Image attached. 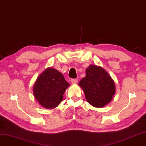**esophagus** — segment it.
Here are the masks:
<instances>
[{"label":"esophagus","mask_w":146,"mask_h":146,"mask_svg":"<svg viewBox=\"0 0 146 146\" xmlns=\"http://www.w3.org/2000/svg\"><path fill=\"white\" fill-rule=\"evenodd\" d=\"M77 82H78V79H71V84H77Z\"/></svg>","instance_id":"esophagus-1"}]
</instances>
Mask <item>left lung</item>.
Segmentation results:
<instances>
[{
    "mask_svg": "<svg viewBox=\"0 0 146 146\" xmlns=\"http://www.w3.org/2000/svg\"><path fill=\"white\" fill-rule=\"evenodd\" d=\"M79 86L88 103L96 108H102L110 103L116 92L110 75L102 67L92 64L86 69V77L81 79Z\"/></svg>",
    "mask_w": 146,
    "mask_h": 146,
    "instance_id": "8db88e82",
    "label": "left lung"
}]
</instances>
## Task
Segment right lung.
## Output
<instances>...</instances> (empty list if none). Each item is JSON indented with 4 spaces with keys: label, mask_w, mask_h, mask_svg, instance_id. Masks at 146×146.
Masks as SVG:
<instances>
[{
    "label": "right lung",
    "mask_w": 146,
    "mask_h": 146,
    "mask_svg": "<svg viewBox=\"0 0 146 146\" xmlns=\"http://www.w3.org/2000/svg\"><path fill=\"white\" fill-rule=\"evenodd\" d=\"M70 86L61 73L54 68H47L42 73L33 87V93L40 105L48 109L58 106Z\"/></svg>",
    "instance_id": "obj_1"
}]
</instances>
